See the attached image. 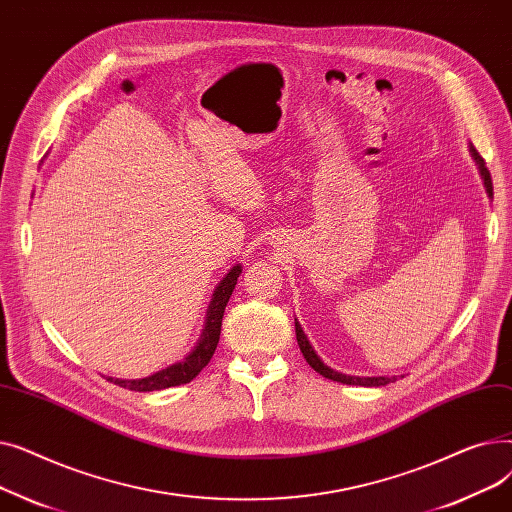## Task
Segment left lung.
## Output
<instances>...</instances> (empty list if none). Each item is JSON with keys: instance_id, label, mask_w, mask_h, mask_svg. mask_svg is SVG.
<instances>
[{"instance_id": "left-lung-1", "label": "left lung", "mask_w": 512, "mask_h": 512, "mask_svg": "<svg viewBox=\"0 0 512 512\" xmlns=\"http://www.w3.org/2000/svg\"><path fill=\"white\" fill-rule=\"evenodd\" d=\"M469 151H471V155H473V159H475V164H477V168H479V174H481V178H483V184H486L488 197H494L492 176H490V170L486 168V161H483V157L477 153V149H475L473 145H471ZM294 330H297V342H299V346H301V353H303V357L307 359V363H309L319 375H324V378H328V380H332V382H340V384H348V386H367V388L375 386V388H380V386H386V384H390V382L396 380V378H388V375H373V378H359V375L340 373V371L328 367L324 361H321V359L315 355L313 346L309 344V340H307V336H305V332H303V328H301V324H299L297 319H294Z\"/></svg>"}]
</instances>
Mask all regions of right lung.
I'll use <instances>...</instances> for the list:
<instances>
[{"instance_id": "obj_1", "label": "right lung", "mask_w": 512, "mask_h": 512, "mask_svg": "<svg viewBox=\"0 0 512 512\" xmlns=\"http://www.w3.org/2000/svg\"><path fill=\"white\" fill-rule=\"evenodd\" d=\"M240 265L236 263L232 270L224 276V280L215 286L213 297L207 309V319H205V328L203 334L197 342V346L188 353L182 361L161 369L149 378H141V380H118V378H107L110 382L118 384L120 388L126 390H134V392H153V390H164V388H172V386H180V384H188L193 378H197L199 371L211 361L215 346L220 342V332H222V317H224V309L228 305L230 294L236 286V280L240 276Z\"/></svg>"}]
</instances>
